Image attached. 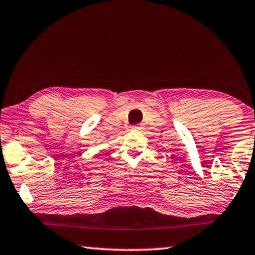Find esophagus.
Wrapping results in <instances>:
<instances>
[{"label": "esophagus", "mask_w": 255, "mask_h": 255, "mask_svg": "<svg viewBox=\"0 0 255 255\" xmlns=\"http://www.w3.org/2000/svg\"><path fill=\"white\" fill-rule=\"evenodd\" d=\"M132 130H134V131H139V130H141V125H140V124H138V125H134V127H132Z\"/></svg>", "instance_id": "1"}]
</instances>
